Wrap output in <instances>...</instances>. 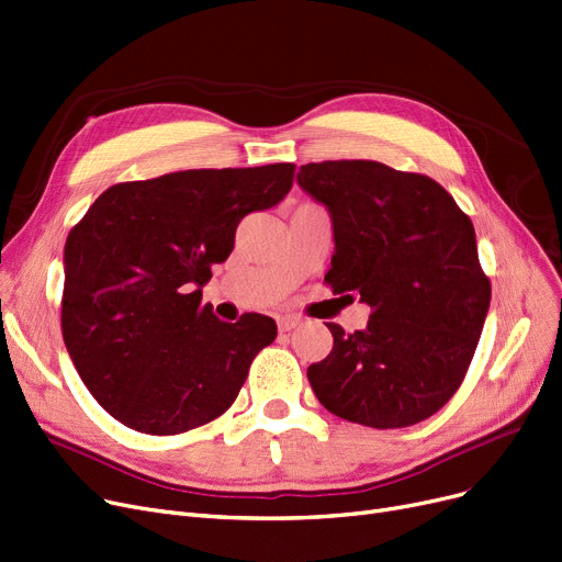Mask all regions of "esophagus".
I'll use <instances>...</instances> for the list:
<instances>
[{"label":"esophagus","instance_id":"obj_1","mask_svg":"<svg viewBox=\"0 0 562 562\" xmlns=\"http://www.w3.org/2000/svg\"><path fill=\"white\" fill-rule=\"evenodd\" d=\"M299 324H301V316H294V314L278 316V328H280L282 333H286V330H291V328H296Z\"/></svg>","mask_w":562,"mask_h":562}]
</instances>
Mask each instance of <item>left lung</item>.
<instances>
[{
    "mask_svg": "<svg viewBox=\"0 0 562 562\" xmlns=\"http://www.w3.org/2000/svg\"><path fill=\"white\" fill-rule=\"evenodd\" d=\"M296 183L330 213L324 280L372 307L351 335L326 324L333 351L307 368L316 400L376 429L434 416L467 376L492 301L471 217L434 179L376 160L301 165Z\"/></svg>",
    "mask_w": 562,
    "mask_h": 562,
    "instance_id": "1",
    "label": "left lung"
}]
</instances>
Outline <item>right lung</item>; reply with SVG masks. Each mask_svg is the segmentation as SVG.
Wrapping results in <instances>:
<instances>
[{"mask_svg": "<svg viewBox=\"0 0 562 562\" xmlns=\"http://www.w3.org/2000/svg\"><path fill=\"white\" fill-rule=\"evenodd\" d=\"M294 165L186 169L108 188L64 248L61 333L93 400L126 427L169 436L215 420L278 326L202 305L238 223L276 206Z\"/></svg>", "mask_w": 562, "mask_h": 562, "instance_id": "right-lung-1", "label": "right lung"}]
</instances>
